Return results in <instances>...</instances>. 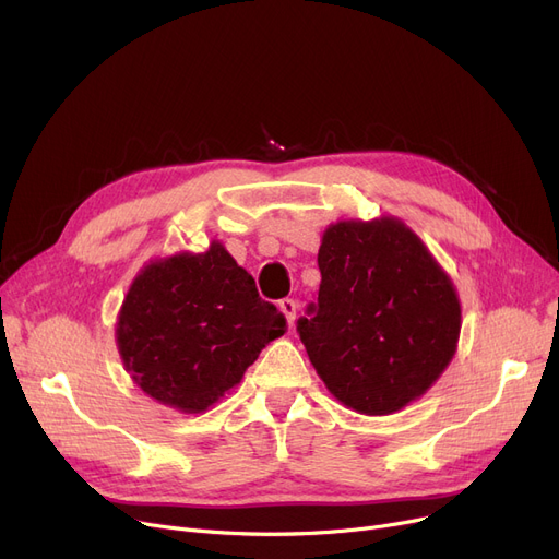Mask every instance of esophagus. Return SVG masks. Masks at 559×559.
Wrapping results in <instances>:
<instances>
[{"label":"esophagus","mask_w":559,"mask_h":559,"mask_svg":"<svg viewBox=\"0 0 559 559\" xmlns=\"http://www.w3.org/2000/svg\"><path fill=\"white\" fill-rule=\"evenodd\" d=\"M278 308H281V312L285 314L287 324L295 326V319H297V301H295V299H281V301H278Z\"/></svg>","instance_id":"obj_1"}]
</instances>
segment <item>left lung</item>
Returning a JSON list of instances; mask_svg holds the SVG:
<instances>
[{"instance_id":"left-lung-1","label":"left lung","mask_w":559,"mask_h":559,"mask_svg":"<svg viewBox=\"0 0 559 559\" xmlns=\"http://www.w3.org/2000/svg\"><path fill=\"white\" fill-rule=\"evenodd\" d=\"M321 285L297 331L329 392L356 413L392 415L455 356L460 299L449 274L396 217L331 224Z\"/></svg>"}]
</instances>
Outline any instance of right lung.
I'll return each instance as SVG.
<instances>
[{"label": "right lung", "instance_id": "obj_1", "mask_svg": "<svg viewBox=\"0 0 559 559\" xmlns=\"http://www.w3.org/2000/svg\"><path fill=\"white\" fill-rule=\"evenodd\" d=\"M283 333L285 317L258 297L251 274L211 242L203 253L146 264L127 292L115 337L135 385L192 415L238 385Z\"/></svg>", "mask_w": 559, "mask_h": 559}]
</instances>
